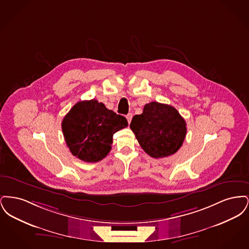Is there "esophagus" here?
<instances>
[{
    "label": "esophagus",
    "instance_id": "obj_1",
    "mask_svg": "<svg viewBox=\"0 0 249 249\" xmlns=\"http://www.w3.org/2000/svg\"><path fill=\"white\" fill-rule=\"evenodd\" d=\"M126 119L128 120V123L130 124V121H131V119H132V114H131V113H129V114L126 116Z\"/></svg>",
    "mask_w": 249,
    "mask_h": 249
}]
</instances>
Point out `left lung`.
Returning <instances> with one entry per match:
<instances>
[{
    "label": "left lung",
    "instance_id": "obj_1",
    "mask_svg": "<svg viewBox=\"0 0 249 249\" xmlns=\"http://www.w3.org/2000/svg\"><path fill=\"white\" fill-rule=\"evenodd\" d=\"M187 124L175 107L151 102L135 115L130 128L146 154L155 159L178 152L185 140Z\"/></svg>",
    "mask_w": 249,
    "mask_h": 249
}]
</instances>
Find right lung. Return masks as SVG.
Segmentation results:
<instances>
[{
	"label": "right lung",
	"mask_w": 249,
	"mask_h": 249,
	"mask_svg": "<svg viewBox=\"0 0 249 249\" xmlns=\"http://www.w3.org/2000/svg\"><path fill=\"white\" fill-rule=\"evenodd\" d=\"M127 126L128 121L123 116L94 99L75 104L61 122L71 154L86 162H97L106 158L112 148L114 133Z\"/></svg>",
	"instance_id": "right-lung-1"
}]
</instances>
